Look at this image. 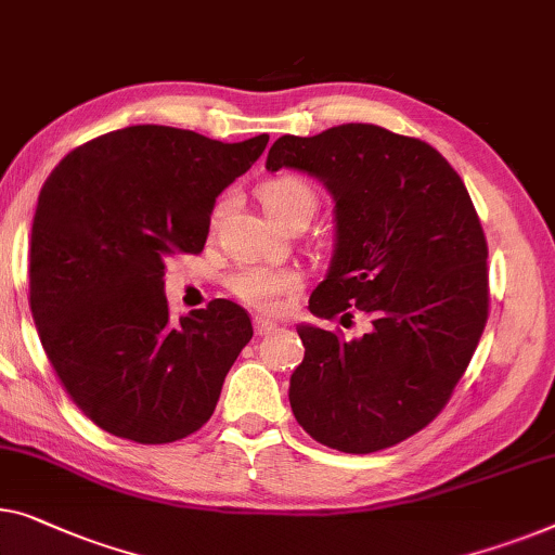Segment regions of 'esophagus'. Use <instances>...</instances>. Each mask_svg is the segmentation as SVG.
I'll return each mask as SVG.
<instances>
[{
	"instance_id": "34e87169",
	"label": "esophagus",
	"mask_w": 555,
	"mask_h": 555,
	"mask_svg": "<svg viewBox=\"0 0 555 555\" xmlns=\"http://www.w3.org/2000/svg\"><path fill=\"white\" fill-rule=\"evenodd\" d=\"M253 325H255V333H258V335H268L278 327L275 323H272V320H264V318H255Z\"/></svg>"
}]
</instances>
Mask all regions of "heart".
<instances>
[{
	"label": "heart",
	"mask_w": 555,
	"mask_h": 555,
	"mask_svg": "<svg viewBox=\"0 0 555 555\" xmlns=\"http://www.w3.org/2000/svg\"><path fill=\"white\" fill-rule=\"evenodd\" d=\"M260 199L264 210L278 224H291L297 218H312L318 210V195L310 188V182L295 175H280L262 182ZM228 199H220L212 210V222L222 218ZM232 297L258 312H275L283 302V297L297 293L302 287L300 272L291 268H268V264H240L235 272H230L224 280Z\"/></svg>",
	"instance_id": "heart-1"
}]
</instances>
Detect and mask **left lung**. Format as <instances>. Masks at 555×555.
Masks as SVG:
<instances>
[{"mask_svg":"<svg viewBox=\"0 0 555 555\" xmlns=\"http://www.w3.org/2000/svg\"><path fill=\"white\" fill-rule=\"evenodd\" d=\"M264 167L315 175L335 199V255L310 310L371 318L358 340L297 327L295 421L343 453L403 443L448 405L488 323V243L461 175L428 142L356 122L285 134Z\"/></svg>","mask_w":555,"mask_h":555,"instance_id":"obj_1","label":"left lung"}]
</instances>
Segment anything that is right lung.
<instances>
[{
	"instance_id": "1",
	"label": "right lung",
	"mask_w": 555,
	"mask_h": 555,
	"mask_svg": "<svg viewBox=\"0 0 555 555\" xmlns=\"http://www.w3.org/2000/svg\"><path fill=\"white\" fill-rule=\"evenodd\" d=\"M268 140L134 125L79 144L42 184L31 318L72 403L112 436L175 443L215 413L250 315L218 297L172 323L165 262L203 253L215 197Z\"/></svg>"
}]
</instances>
